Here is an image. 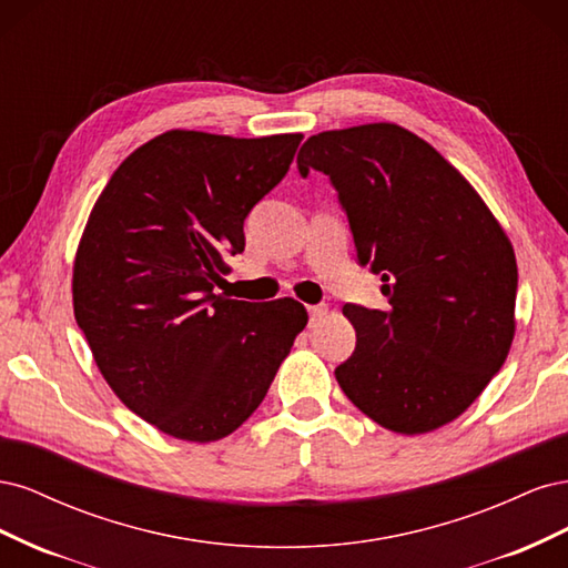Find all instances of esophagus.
I'll return each mask as SVG.
<instances>
[{"label": "esophagus", "instance_id": "34e87169", "mask_svg": "<svg viewBox=\"0 0 568 568\" xmlns=\"http://www.w3.org/2000/svg\"><path fill=\"white\" fill-rule=\"evenodd\" d=\"M307 313H311V326H315L326 315V305H311Z\"/></svg>", "mask_w": 568, "mask_h": 568}]
</instances>
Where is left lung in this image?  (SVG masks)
Segmentation results:
<instances>
[{
	"mask_svg": "<svg viewBox=\"0 0 568 568\" xmlns=\"http://www.w3.org/2000/svg\"><path fill=\"white\" fill-rule=\"evenodd\" d=\"M298 170L332 180L357 263L384 282V311L343 305L357 343L334 372L338 386L388 432L450 424L511 348L519 272L509 236L455 165L395 123L313 134Z\"/></svg>",
	"mask_w": 568,
	"mask_h": 568,
	"instance_id": "1",
	"label": "left lung"
}]
</instances>
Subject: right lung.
Listing matches in <instances>:
<instances>
[{
    "label": "right lung",
    "instance_id": "1",
    "mask_svg": "<svg viewBox=\"0 0 568 568\" xmlns=\"http://www.w3.org/2000/svg\"><path fill=\"white\" fill-rule=\"evenodd\" d=\"M303 134L239 140L168 130L118 165L73 263L75 322L111 390L159 432L211 443L236 432L305 329L294 298H230L227 257Z\"/></svg>",
    "mask_w": 568,
    "mask_h": 568
}]
</instances>
